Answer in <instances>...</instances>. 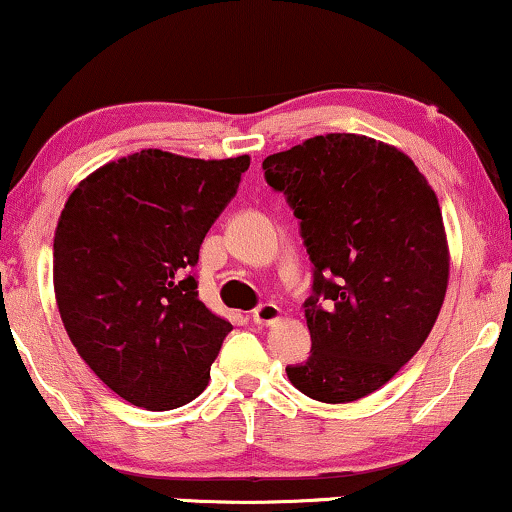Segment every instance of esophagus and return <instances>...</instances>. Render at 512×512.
Masks as SVG:
<instances>
[{"label":"esophagus","instance_id":"34e87169","mask_svg":"<svg viewBox=\"0 0 512 512\" xmlns=\"http://www.w3.org/2000/svg\"><path fill=\"white\" fill-rule=\"evenodd\" d=\"M279 319H282V310H279L275 303H263L254 310V324H258V326L277 324Z\"/></svg>","mask_w":512,"mask_h":512}]
</instances>
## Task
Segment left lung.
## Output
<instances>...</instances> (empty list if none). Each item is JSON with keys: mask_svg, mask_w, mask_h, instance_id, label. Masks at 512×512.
<instances>
[{"mask_svg": "<svg viewBox=\"0 0 512 512\" xmlns=\"http://www.w3.org/2000/svg\"><path fill=\"white\" fill-rule=\"evenodd\" d=\"M263 172L312 261L310 359L286 375L314 401H359L419 352L438 319L450 256L436 193L403 151L347 132L268 156Z\"/></svg>", "mask_w": 512, "mask_h": 512, "instance_id": "left-lung-1", "label": "left lung"}]
</instances>
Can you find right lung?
Here are the masks:
<instances>
[{
  "mask_svg": "<svg viewBox=\"0 0 512 512\" xmlns=\"http://www.w3.org/2000/svg\"><path fill=\"white\" fill-rule=\"evenodd\" d=\"M249 156L146 149L83 179L62 209L53 284L90 370L125 401L174 410L207 387L233 331L198 298L200 244L235 198Z\"/></svg>",
  "mask_w": 512,
  "mask_h": 512,
  "instance_id": "1",
  "label": "right lung"
}]
</instances>
